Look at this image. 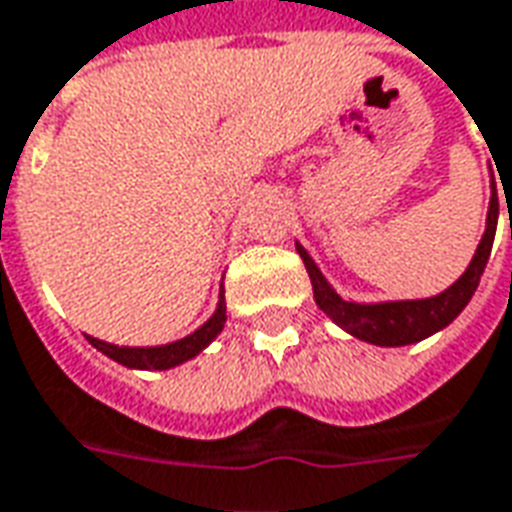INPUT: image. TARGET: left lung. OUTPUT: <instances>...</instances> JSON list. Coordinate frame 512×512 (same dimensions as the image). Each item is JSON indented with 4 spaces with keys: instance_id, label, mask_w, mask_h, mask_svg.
<instances>
[{
    "instance_id": "1",
    "label": "left lung",
    "mask_w": 512,
    "mask_h": 512,
    "mask_svg": "<svg viewBox=\"0 0 512 512\" xmlns=\"http://www.w3.org/2000/svg\"><path fill=\"white\" fill-rule=\"evenodd\" d=\"M493 177V174H491ZM496 221H499V196H496V182L491 180V205H488V219H485V232L477 246V252L471 257L468 268L452 282L446 291L427 299H399V302H355V299H343L341 293L332 288L327 277L318 271L316 260L307 255L302 244H296V252L305 260L307 274L313 282V296L316 305L327 316L360 341L374 343V346H407L430 338L443 327H449L463 307L471 302V296L480 285V277L488 257H491L493 235H496Z\"/></svg>"
}]
</instances>
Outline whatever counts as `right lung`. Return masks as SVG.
I'll list each match as a JSON object with an SVG mask.
<instances>
[{
  "label": "right lung",
  "mask_w": 512,
  "mask_h": 512,
  "mask_svg": "<svg viewBox=\"0 0 512 512\" xmlns=\"http://www.w3.org/2000/svg\"><path fill=\"white\" fill-rule=\"evenodd\" d=\"M224 321H227V305H224V285H221L219 305L213 310V316L207 318L199 330L185 335L180 341L163 343V346H116V343L99 341L94 335H85V338H88V343L94 349H99L102 355L116 360L121 366L144 368V371H166V368L182 366L185 360H191L202 349H207L210 343L219 338V332L224 330Z\"/></svg>",
  "instance_id": "obj_1"
}]
</instances>
